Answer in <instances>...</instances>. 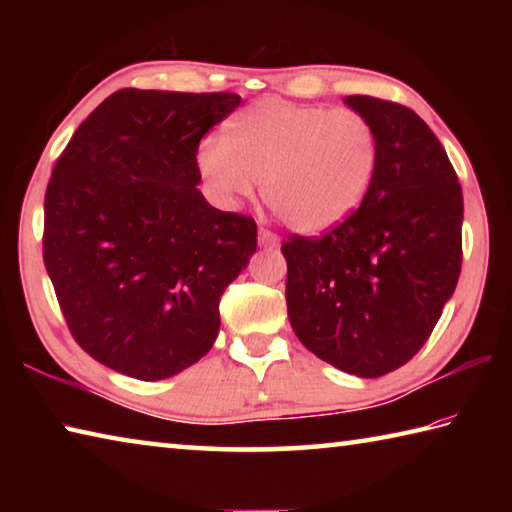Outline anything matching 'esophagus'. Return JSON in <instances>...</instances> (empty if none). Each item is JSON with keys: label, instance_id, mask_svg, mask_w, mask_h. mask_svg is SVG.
Wrapping results in <instances>:
<instances>
[{"label": "esophagus", "instance_id": "esophagus-1", "mask_svg": "<svg viewBox=\"0 0 512 512\" xmlns=\"http://www.w3.org/2000/svg\"><path fill=\"white\" fill-rule=\"evenodd\" d=\"M259 246H262V248H277V246H280V237H277L275 232H271V230L259 228Z\"/></svg>", "mask_w": 512, "mask_h": 512}]
</instances>
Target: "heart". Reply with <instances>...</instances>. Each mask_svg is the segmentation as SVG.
<instances>
[{
	"label": "heart",
	"instance_id": "1",
	"mask_svg": "<svg viewBox=\"0 0 512 512\" xmlns=\"http://www.w3.org/2000/svg\"><path fill=\"white\" fill-rule=\"evenodd\" d=\"M379 142L352 108L262 99L205 137L196 164L216 201L235 207L262 180L266 205L300 235H323L359 210L377 169Z\"/></svg>",
	"mask_w": 512,
	"mask_h": 512
}]
</instances>
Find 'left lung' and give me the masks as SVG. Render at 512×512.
<instances>
[{
    "label": "left lung",
    "instance_id": "obj_1",
    "mask_svg": "<svg viewBox=\"0 0 512 512\" xmlns=\"http://www.w3.org/2000/svg\"><path fill=\"white\" fill-rule=\"evenodd\" d=\"M377 133V169L348 221L291 235L287 311L309 352L357 377L411 361L452 298L463 259V192L443 144L400 103L345 97Z\"/></svg>",
    "mask_w": 512,
    "mask_h": 512
}]
</instances>
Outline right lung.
Listing matches in <instances>:
<instances>
[{
	"instance_id": "add662e5",
	"label": "right lung",
	"mask_w": 512,
	"mask_h": 512,
	"mask_svg": "<svg viewBox=\"0 0 512 512\" xmlns=\"http://www.w3.org/2000/svg\"><path fill=\"white\" fill-rule=\"evenodd\" d=\"M239 103L124 88L51 171L42 259L76 343L121 375L167 379L205 357L223 291L257 250V223L196 187L198 144Z\"/></svg>"
}]
</instances>
